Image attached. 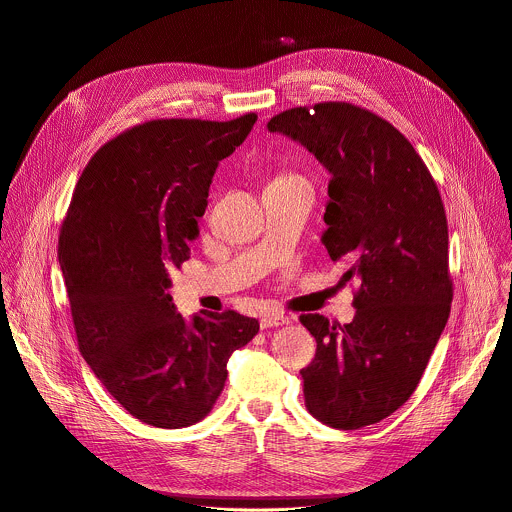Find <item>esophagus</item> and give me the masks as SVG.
Masks as SVG:
<instances>
[{
  "instance_id": "esophagus-1",
  "label": "esophagus",
  "mask_w": 512,
  "mask_h": 512,
  "mask_svg": "<svg viewBox=\"0 0 512 512\" xmlns=\"http://www.w3.org/2000/svg\"><path fill=\"white\" fill-rule=\"evenodd\" d=\"M261 328L267 330V328H277V326H285L289 324V318L283 316V314H275V312H267L261 316Z\"/></svg>"
}]
</instances>
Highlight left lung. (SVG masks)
<instances>
[{
    "instance_id": "1",
    "label": "left lung",
    "mask_w": 512,
    "mask_h": 512,
    "mask_svg": "<svg viewBox=\"0 0 512 512\" xmlns=\"http://www.w3.org/2000/svg\"><path fill=\"white\" fill-rule=\"evenodd\" d=\"M267 129L330 172L322 243L342 281H360L350 324L300 316L318 344L300 371L306 407L336 429L379 423L413 395L450 316L440 190L399 129L352 103L287 109Z\"/></svg>"
}]
</instances>
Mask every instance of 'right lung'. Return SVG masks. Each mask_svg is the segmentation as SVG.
<instances>
[{"label":"right lung","instance_id":"1","mask_svg":"<svg viewBox=\"0 0 512 512\" xmlns=\"http://www.w3.org/2000/svg\"><path fill=\"white\" fill-rule=\"evenodd\" d=\"M255 113L231 121L156 119L107 141L83 170L60 227L79 350L135 419L198 423L227 381L229 356L259 322L227 310L186 322L170 273L190 259L216 166L245 141Z\"/></svg>","mask_w":512,"mask_h":512}]
</instances>
